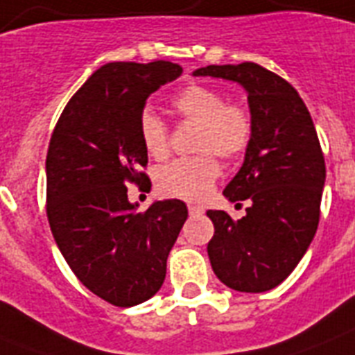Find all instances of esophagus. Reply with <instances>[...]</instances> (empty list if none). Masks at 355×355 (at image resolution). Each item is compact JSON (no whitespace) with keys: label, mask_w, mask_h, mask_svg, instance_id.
I'll use <instances>...</instances> for the list:
<instances>
[{"label":"esophagus","mask_w":355,"mask_h":355,"mask_svg":"<svg viewBox=\"0 0 355 355\" xmlns=\"http://www.w3.org/2000/svg\"><path fill=\"white\" fill-rule=\"evenodd\" d=\"M188 210H189V216L191 217H195V216H200V214H202V208H200V206H195V205H189L188 206Z\"/></svg>","instance_id":"esophagus-1"}]
</instances>
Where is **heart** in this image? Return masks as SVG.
<instances>
[{
    "label": "heart",
    "instance_id": "b5f03b06",
    "mask_svg": "<svg viewBox=\"0 0 355 355\" xmlns=\"http://www.w3.org/2000/svg\"><path fill=\"white\" fill-rule=\"evenodd\" d=\"M180 119L199 125L195 150L199 155L180 158L156 173V188L162 195L197 202L210 193L223 160L241 156L252 139V116L247 108L227 103L221 92L202 85L184 88L173 101ZM139 136L149 156L164 160L169 155V128L158 116L145 112L139 119Z\"/></svg>",
    "mask_w": 355,
    "mask_h": 355
}]
</instances>
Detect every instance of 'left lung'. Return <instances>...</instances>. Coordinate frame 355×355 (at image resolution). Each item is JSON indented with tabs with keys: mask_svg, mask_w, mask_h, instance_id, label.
Here are the masks:
<instances>
[{
	"mask_svg": "<svg viewBox=\"0 0 355 355\" xmlns=\"http://www.w3.org/2000/svg\"><path fill=\"white\" fill-rule=\"evenodd\" d=\"M193 75L236 80L247 90L252 139L223 195L248 200L247 216L208 210L211 269L230 289L263 293L280 286L308 250L320 219L326 166L302 97L280 75L254 62L206 66Z\"/></svg>",
	"mask_w": 355,
	"mask_h": 355,
	"instance_id": "left-lung-1",
	"label": "left lung"
}]
</instances>
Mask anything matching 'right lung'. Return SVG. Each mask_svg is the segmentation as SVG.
Listing matches in <instances>:
<instances>
[{
	"label": "right lung",
	"instance_id": "right-lung-1",
	"mask_svg": "<svg viewBox=\"0 0 355 355\" xmlns=\"http://www.w3.org/2000/svg\"><path fill=\"white\" fill-rule=\"evenodd\" d=\"M182 75L178 64H105L60 114L46 158L47 221L69 269L118 308L149 300L188 219L182 200L136 214L127 186L144 188L147 150L139 119L147 97ZM149 182V180H147Z\"/></svg>",
	"mask_w": 355,
	"mask_h": 355
}]
</instances>
